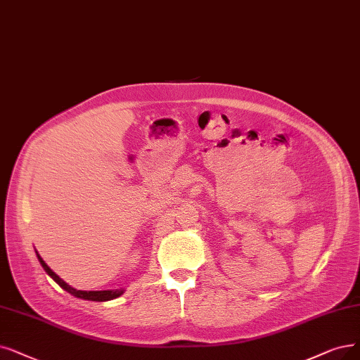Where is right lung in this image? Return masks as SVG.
<instances>
[{"mask_svg": "<svg viewBox=\"0 0 360 360\" xmlns=\"http://www.w3.org/2000/svg\"><path fill=\"white\" fill-rule=\"evenodd\" d=\"M37 255H38L39 263L42 264V267H44V270L49 273V275H50L57 283H59L63 290H66L68 292H70L72 295H75V297H78V298L91 300V301H109V300H113V298H118V297L124 292V290H115V291H79V290L72 288L70 285H68L63 279H60L59 276L56 275V273L46 264V262L42 260L41 255H39L38 252H37Z\"/></svg>", "mask_w": 360, "mask_h": 360, "instance_id": "obj_1", "label": "right lung"}]
</instances>
